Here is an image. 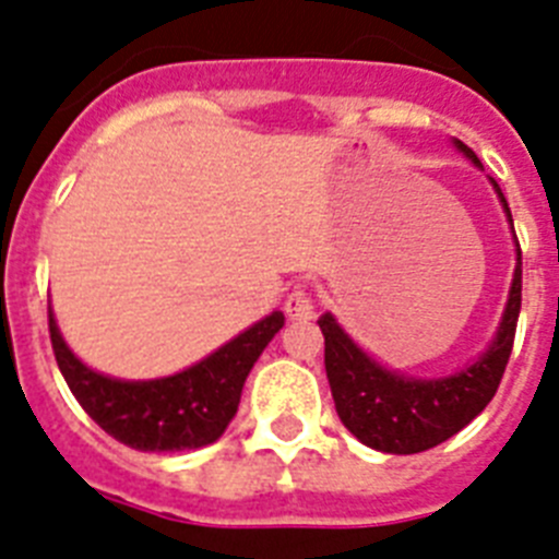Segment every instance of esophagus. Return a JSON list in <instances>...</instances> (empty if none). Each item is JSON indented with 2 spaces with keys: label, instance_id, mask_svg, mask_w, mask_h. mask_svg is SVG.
<instances>
[{
  "label": "esophagus",
  "instance_id": "obj_1",
  "mask_svg": "<svg viewBox=\"0 0 559 559\" xmlns=\"http://www.w3.org/2000/svg\"><path fill=\"white\" fill-rule=\"evenodd\" d=\"M313 294H310L305 285H299V288H294L288 294V299H285V313H288V319H310L313 316Z\"/></svg>",
  "mask_w": 559,
  "mask_h": 559
}]
</instances>
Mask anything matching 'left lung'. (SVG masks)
Masks as SVG:
<instances>
[{
  "label": "left lung",
  "mask_w": 559,
  "mask_h": 559,
  "mask_svg": "<svg viewBox=\"0 0 559 559\" xmlns=\"http://www.w3.org/2000/svg\"><path fill=\"white\" fill-rule=\"evenodd\" d=\"M456 147L473 165L481 167L476 153L464 142L456 140ZM490 181L512 224L510 204L503 199L501 187L496 185V179ZM521 246H518L510 302L487 353L471 367L433 380L406 378V374L383 369L364 349L355 347V341L338 328L333 316L324 313L319 319V328L324 333V369H328L330 392H333L341 423L364 445L383 453H400V456L437 448L439 442L462 431L496 397L503 369L510 364L518 313H521Z\"/></svg>",
  "instance_id": "1"
}]
</instances>
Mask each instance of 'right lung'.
I'll return each mask as SVG.
<instances>
[{
	"label": "right lung",
	"instance_id": "add662e5",
	"mask_svg": "<svg viewBox=\"0 0 559 559\" xmlns=\"http://www.w3.org/2000/svg\"><path fill=\"white\" fill-rule=\"evenodd\" d=\"M274 310L195 367L159 380H117L88 369L63 344L49 310V341L67 386L83 412L117 442L136 451H192L226 431L254 360L280 333Z\"/></svg>",
	"mask_w": 559,
	"mask_h": 559
}]
</instances>
